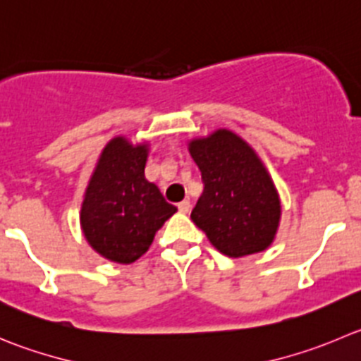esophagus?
I'll return each mask as SVG.
<instances>
[{"label": "esophagus", "instance_id": "34e87169", "mask_svg": "<svg viewBox=\"0 0 361 361\" xmlns=\"http://www.w3.org/2000/svg\"><path fill=\"white\" fill-rule=\"evenodd\" d=\"M177 207H178V211L183 212V214H188V212L191 211V204H190V200H183V202H180V204L177 205Z\"/></svg>", "mask_w": 361, "mask_h": 361}]
</instances>
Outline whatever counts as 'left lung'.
Segmentation results:
<instances>
[{
    "label": "left lung",
    "mask_w": 361,
    "mask_h": 361,
    "mask_svg": "<svg viewBox=\"0 0 361 361\" xmlns=\"http://www.w3.org/2000/svg\"><path fill=\"white\" fill-rule=\"evenodd\" d=\"M190 152L204 183V193L191 211L195 225L226 257L264 252L276 234L280 198L252 147L219 129L191 142Z\"/></svg>",
    "instance_id": "obj_1"
}]
</instances>
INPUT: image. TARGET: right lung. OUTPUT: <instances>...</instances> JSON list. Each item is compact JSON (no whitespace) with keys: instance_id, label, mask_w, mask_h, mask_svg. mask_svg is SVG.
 I'll return each mask as SVG.
<instances>
[{"instance_id":"obj_1","label":"right lung","mask_w":361,"mask_h":361,"mask_svg":"<svg viewBox=\"0 0 361 361\" xmlns=\"http://www.w3.org/2000/svg\"><path fill=\"white\" fill-rule=\"evenodd\" d=\"M147 147L123 138L106 145L81 207V226L92 248L108 260L131 264L152 245L177 207L145 178Z\"/></svg>"}]
</instances>
